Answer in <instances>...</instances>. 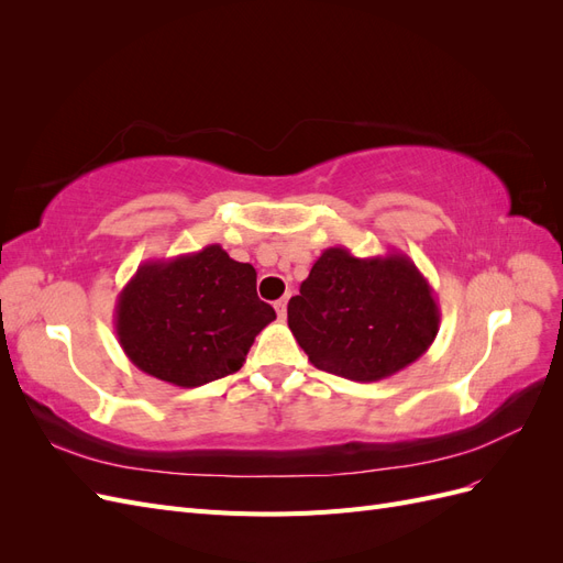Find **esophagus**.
Returning a JSON list of instances; mask_svg holds the SVG:
<instances>
[{
	"mask_svg": "<svg viewBox=\"0 0 563 563\" xmlns=\"http://www.w3.org/2000/svg\"><path fill=\"white\" fill-rule=\"evenodd\" d=\"M286 302H288V298H279V300L275 302V310H277L279 319H286Z\"/></svg>",
	"mask_w": 563,
	"mask_h": 563,
	"instance_id": "1",
	"label": "esophagus"
}]
</instances>
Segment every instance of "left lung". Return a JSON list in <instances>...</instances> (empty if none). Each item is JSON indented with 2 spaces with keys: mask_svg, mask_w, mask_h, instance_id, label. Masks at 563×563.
<instances>
[{
  "mask_svg": "<svg viewBox=\"0 0 563 563\" xmlns=\"http://www.w3.org/2000/svg\"><path fill=\"white\" fill-rule=\"evenodd\" d=\"M432 286L406 253L356 258L323 251L288 300V329L310 362L333 376L376 383L428 352L439 331Z\"/></svg>",
  "mask_w": 563,
  "mask_h": 563,
  "instance_id": "obj_1",
  "label": "left lung"
}]
</instances>
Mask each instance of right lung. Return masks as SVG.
Listing matches in <instances>:
<instances>
[{
  "label": "right lung",
  "instance_id": "add662e5",
  "mask_svg": "<svg viewBox=\"0 0 563 563\" xmlns=\"http://www.w3.org/2000/svg\"><path fill=\"white\" fill-rule=\"evenodd\" d=\"M277 314L255 294V269L220 244L143 263L122 288L114 331L131 364L152 378L199 387L240 371Z\"/></svg>",
  "mask_w": 563,
  "mask_h": 563
}]
</instances>
